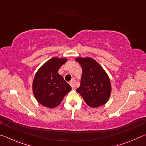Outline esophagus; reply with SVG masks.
Instances as JSON below:
<instances>
[{"instance_id": "1", "label": "esophagus", "mask_w": 146, "mask_h": 146, "mask_svg": "<svg viewBox=\"0 0 146 146\" xmlns=\"http://www.w3.org/2000/svg\"><path fill=\"white\" fill-rule=\"evenodd\" d=\"M70 85H71V87H72V89L73 90H75V80H73L72 81H71V82H70Z\"/></svg>"}]
</instances>
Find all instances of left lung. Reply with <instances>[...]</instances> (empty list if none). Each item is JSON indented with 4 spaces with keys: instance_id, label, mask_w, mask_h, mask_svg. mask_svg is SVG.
Returning <instances> with one entry per match:
<instances>
[{
    "instance_id": "1",
    "label": "left lung",
    "mask_w": 146,
    "mask_h": 146,
    "mask_svg": "<svg viewBox=\"0 0 146 146\" xmlns=\"http://www.w3.org/2000/svg\"><path fill=\"white\" fill-rule=\"evenodd\" d=\"M82 70L80 86L76 91L91 108L104 105L110 98L111 85L107 73L97 61L90 57H76Z\"/></svg>"
}]
</instances>
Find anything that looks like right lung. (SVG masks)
<instances>
[{"instance_id": "1", "label": "right lung", "mask_w": 146, "mask_h": 146, "mask_svg": "<svg viewBox=\"0 0 146 146\" xmlns=\"http://www.w3.org/2000/svg\"><path fill=\"white\" fill-rule=\"evenodd\" d=\"M66 62V58L53 57L44 63L36 73L32 88L35 98L41 105L55 108L71 90L70 85L58 73L59 68Z\"/></svg>"}]
</instances>
